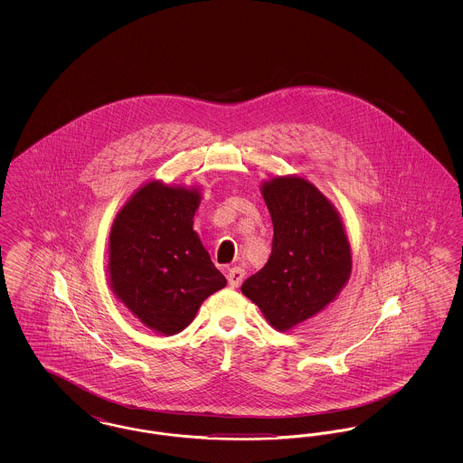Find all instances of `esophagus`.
Segmentation results:
<instances>
[{
  "label": "esophagus",
  "mask_w": 463,
  "mask_h": 463,
  "mask_svg": "<svg viewBox=\"0 0 463 463\" xmlns=\"http://www.w3.org/2000/svg\"><path fill=\"white\" fill-rule=\"evenodd\" d=\"M244 279V269L241 267H231L229 272H227V281H229V287L238 288Z\"/></svg>",
  "instance_id": "1"
}]
</instances>
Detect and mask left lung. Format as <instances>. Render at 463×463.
I'll list each match as a JSON object with an SVG mask.
<instances>
[{
  "instance_id": "left-lung-1",
  "label": "left lung",
  "mask_w": 463,
  "mask_h": 463,
  "mask_svg": "<svg viewBox=\"0 0 463 463\" xmlns=\"http://www.w3.org/2000/svg\"><path fill=\"white\" fill-rule=\"evenodd\" d=\"M260 193L274 225L272 253L241 291L272 328L289 331L319 314L347 285L351 244L340 213L307 178L272 176Z\"/></svg>"
}]
</instances>
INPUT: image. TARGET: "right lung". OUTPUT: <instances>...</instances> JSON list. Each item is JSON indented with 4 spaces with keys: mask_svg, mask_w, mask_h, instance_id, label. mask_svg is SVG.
<instances>
[{
    "mask_svg": "<svg viewBox=\"0 0 463 463\" xmlns=\"http://www.w3.org/2000/svg\"><path fill=\"white\" fill-rule=\"evenodd\" d=\"M198 187L151 180L118 212L109 232V287L149 330L175 335L227 285L193 229Z\"/></svg>",
    "mask_w": 463,
    "mask_h": 463,
    "instance_id": "obj_1",
    "label": "right lung"
}]
</instances>
